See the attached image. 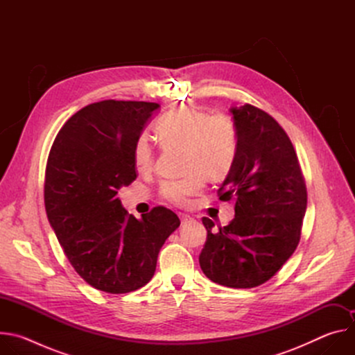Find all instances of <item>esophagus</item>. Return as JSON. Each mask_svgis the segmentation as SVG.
Instances as JSON below:
<instances>
[{
  "mask_svg": "<svg viewBox=\"0 0 355 355\" xmlns=\"http://www.w3.org/2000/svg\"><path fill=\"white\" fill-rule=\"evenodd\" d=\"M180 219H181V225H187V223H189V222L193 220V218H191L189 215H185V214H181V215H180Z\"/></svg>",
  "mask_w": 355,
  "mask_h": 355,
  "instance_id": "esophagus-1",
  "label": "esophagus"
}]
</instances>
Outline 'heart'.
<instances>
[{"instance_id":"heart-1","label":"heart","mask_w":355,"mask_h":355,"mask_svg":"<svg viewBox=\"0 0 355 355\" xmlns=\"http://www.w3.org/2000/svg\"><path fill=\"white\" fill-rule=\"evenodd\" d=\"M164 147H181V168L187 177L163 184L162 196L177 207H187L202 189V180L222 182L236 156V130L226 115H209L195 107L170 112L156 128ZM156 153L146 136L133 146V163L139 171L153 170Z\"/></svg>"}]
</instances>
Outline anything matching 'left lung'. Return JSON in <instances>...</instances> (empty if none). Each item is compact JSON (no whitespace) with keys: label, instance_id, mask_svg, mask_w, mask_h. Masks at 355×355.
<instances>
[{"label":"left lung","instance_id":"1","mask_svg":"<svg viewBox=\"0 0 355 355\" xmlns=\"http://www.w3.org/2000/svg\"><path fill=\"white\" fill-rule=\"evenodd\" d=\"M236 129L233 167L219 188L220 200H234V219L208 230L199 266L214 282L254 288L293 254L308 193L295 148L279 123L260 108H230Z\"/></svg>","mask_w":355,"mask_h":355}]
</instances>
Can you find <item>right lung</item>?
Masks as SVG:
<instances>
[{
  "instance_id": "right-lung-1",
  "label": "right lung",
  "mask_w": 355,
  "mask_h": 355,
  "mask_svg": "<svg viewBox=\"0 0 355 355\" xmlns=\"http://www.w3.org/2000/svg\"><path fill=\"white\" fill-rule=\"evenodd\" d=\"M156 103L107 99L74 114L50 148L44 207L77 274L108 293H128L155 275L159 251L180 226L156 207L136 219L118 198L136 180L133 146Z\"/></svg>"
}]
</instances>
